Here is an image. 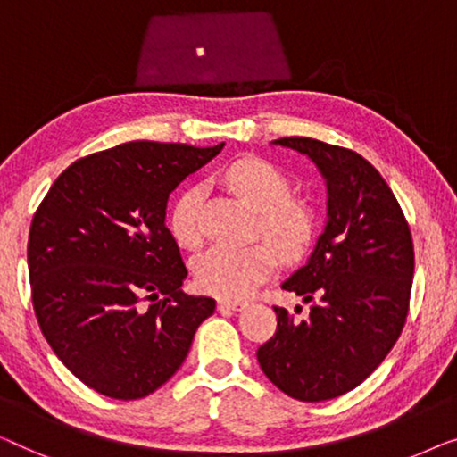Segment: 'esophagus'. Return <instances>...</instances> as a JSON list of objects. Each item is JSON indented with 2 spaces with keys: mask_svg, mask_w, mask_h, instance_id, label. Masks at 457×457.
Segmentation results:
<instances>
[{
  "mask_svg": "<svg viewBox=\"0 0 457 457\" xmlns=\"http://www.w3.org/2000/svg\"><path fill=\"white\" fill-rule=\"evenodd\" d=\"M244 306H246V302L244 300H231V298L217 300V308H220V311H242Z\"/></svg>",
  "mask_w": 457,
  "mask_h": 457,
  "instance_id": "obj_1",
  "label": "esophagus"
}]
</instances>
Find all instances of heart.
<instances>
[{
	"mask_svg": "<svg viewBox=\"0 0 457 457\" xmlns=\"http://www.w3.org/2000/svg\"><path fill=\"white\" fill-rule=\"evenodd\" d=\"M226 182L237 196L259 211L256 229L281 256H295L312 234V213L304 203L290 198V182L271 163L256 157L237 159L226 170ZM201 186H188L170 213V229L179 246L195 250L203 244L198 207ZM275 267V253L267 244L215 246L195 262L196 284L220 298H244L259 287Z\"/></svg>",
	"mask_w": 457,
	"mask_h": 457,
	"instance_id": "obj_1",
	"label": "heart"
}]
</instances>
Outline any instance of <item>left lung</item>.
Returning a JSON list of instances; mask_svg holds the SVG:
<instances>
[{"mask_svg":"<svg viewBox=\"0 0 457 457\" xmlns=\"http://www.w3.org/2000/svg\"><path fill=\"white\" fill-rule=\"evenodd\" d=\"M273 145L319 167L327 223L306 265L281 284L311 302V314L298 320L273 306L278 329L256 358L286 395L325 402L358 387L400 337L414 278L412 234L387 182L362 155L304 137Z\"/></svg>","mask_w":457,"mask_h":457,"instance_id":"obj_1","label":"left lung"}]
</instances>
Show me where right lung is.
<instances>
[{"label":"right lung","instance_id":"obj_1","mask_svg":"<svg viewBox=\"0 0 457 457\" xmlns=\"http://www.w3.org/2000/svg\"><path fill=\"white\" fill-rule=\"evenodd\" d=\"M223 143L134 140L60 173L30 223L29 275L45 339L87 387L138 400L170 381L215 300L182 292L170 195Z\"/></svg>","mask_w":457,"mask_h":457}]
</instances>
